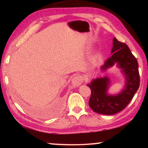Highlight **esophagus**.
<instances>
[{
  "label": "esophagus",
  "instance_id": "1",
  "mask_svg": "<svg viewBox=\"0 0 148 148\" xmlns=\"http://www.w3.org/2000/svg\"><path fill=\"white\" fill-rule=\"evenodd\" d=\"M83 82H84V78L81 76H76L72 79V84L74 87H78Z\"/></svg>",
  "mask_w": 148,
  "mask_h": 148
}]
</instances>
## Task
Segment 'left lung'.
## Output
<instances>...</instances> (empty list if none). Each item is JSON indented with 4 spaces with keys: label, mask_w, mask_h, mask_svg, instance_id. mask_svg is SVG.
<instances>
[{
    "label": "left lung",
    "mask_w": 148,
    "mask_h": 148,
    "mask_svg": "<svg viewBox=\"0 0 148 148\" xmlns=\"http://www.w3.org/2000/svg\"><path fill=\"white\" fill-rule=\"evenodd\" d=\"M111 54L101 70L106 71L116 65L125 77V86L118 94L111 95L108 92L111 84L108 76L97 78L87 85L91 90L89 106L99 114L113 115L123 111L134 97L140 84L138 62L128 46L114 37Z\"/></svg>",
    "instance_id": "obj_1"
}]
</instances>
